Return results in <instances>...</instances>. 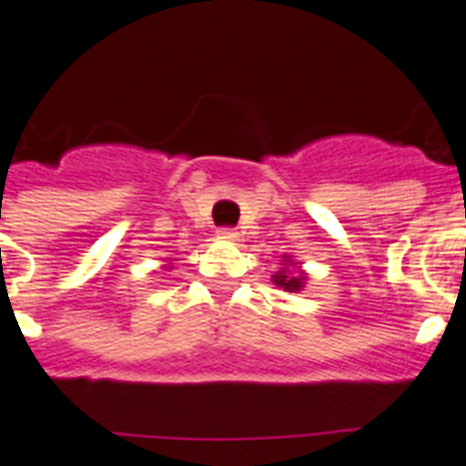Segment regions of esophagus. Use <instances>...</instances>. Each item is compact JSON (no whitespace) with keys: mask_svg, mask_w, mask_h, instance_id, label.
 <instances>
[{"mask_svg":"<svg viewBox=\"0 0 466 466\" xmlns=\"http://www.w3.org/2000/svg\"><path fill=\"white\" fill-rule=\"evenodd\" d=\"M218 239L234 241V239H237V232H234L232 227H222V229H218Z\"/></svg>","mask_w":466,"mask_h":466,"instance_id":"1","label":"esophagus"}]
</instances>
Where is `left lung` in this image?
<instances>
[{
    "instance_id": "obj_1",
    "label": "left lung",
    "mask_w": 466,
    "mask_h": 466,
    "mask_svg": "<svg viewBox=\"0 0 466 466\" xmlns=\"http://www.w3.org/2000/svg\"><path fill=\"white\" fill-rule=\"evenodd\" d=\"M285 260H287L285 268L272 275V282H275L279 289H285V292H299V289H301L306 282V272L292 270V266H294L292 258H287L285 256Z\"/></svg>"
}]
</instances>
